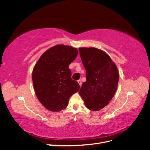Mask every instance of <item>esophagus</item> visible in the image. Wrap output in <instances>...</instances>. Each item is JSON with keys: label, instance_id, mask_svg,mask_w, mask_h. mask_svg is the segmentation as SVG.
I'll list each match as a JSON object with an SVG mask.
<instances>
[{"label": "esophagus", "instance_id": "obj_1", "mask_svg": "<svg viewBox=\"0 0 150 150\" xmlns=\"http://www.w3.org/2000/svg\"><path fill=\"white\" fill-rule=\"evenodd\" d=\"M78 83H79V86H80V87H81V85H82V82H81V80H78Z\"/></svg>", "mask_w": 150, "mask_h": 150}]
</instances>
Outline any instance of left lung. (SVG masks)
Masks as SVG:
<instances>
[{"label":"left lung","instance_id":"left-lung-1","mask_svg":"<svg viewBox=\"0 0 150 150\" xmlns=\"http://www.w3.org/2000/svg\"><path fill=\"white\" fill-rule=\"evenodd\" d=\"M79 54L86 71V81L79 91L86 108L98 111L109 104L116 91L117 68L108 54L94 47H81Z\"/></svg>","mask_w":150,"mask_h":150}]
</instances>
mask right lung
<instances>
[{"instance_id": "right-lung-1", "label": "right lung", "mask_w": 150, "mask_h": 150, "mask_svg": "<svg viewBox=\"0 0 150 150\" xmlns=\"http://www.w3.org/2000/svg\"><path fill=\"white\" fill-rule=\"evenodd\" d=\"M78 54L76 48L56 45L45 52L35 65L33 71L35 93L48 110H64L70 97L79 90V84L72 79L69 68Z\"/></svg>"}]
</instances>
